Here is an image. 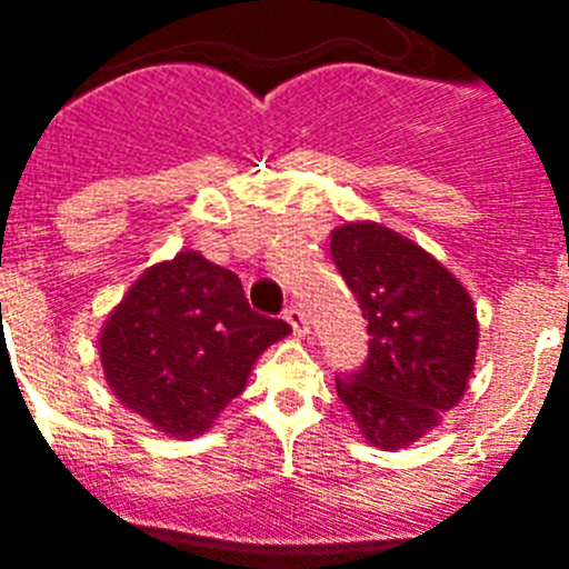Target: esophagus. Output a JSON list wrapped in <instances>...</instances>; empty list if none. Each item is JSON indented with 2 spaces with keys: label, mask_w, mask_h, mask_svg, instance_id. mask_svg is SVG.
<instances>
[{
  "label": "esophagus",
  "mask_w": 569,
  "mask_h": 569,
  "mask_svg": "<svg viewBox=\"0 0 569 569\" xmlns=\"http://www.w3.org/2000/svg\"><path fill=\"white\" fill-rule=\"evenodd\" d=\"M281 319L288 321L290 330H293L296 336H305V333H308V321H305V313H301L299 308H293V305H290V308L284 310V316H281Z\"/></svg>",
  "instance_id": "1"
}]
</instances>
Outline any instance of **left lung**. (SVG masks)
I'll return each instance as SVG.
<instances>
[{"label":"left lung","mask_w":569,"mask_h":569,"mask_svg":"<svg viewBox=\"0 0 569 569\" xmlns=\"http://www.w3.org/2000/svg\"><path fill=\"white\" fill-rule=\"evenodd\" d=\"M330 256L370 336L365 365L336 376V393L370 445H413L465 396L479 345L476 308L450 270L381 224L336 228Z\"/></svg>","instance_id":"left-lung-1"}]
</instances>
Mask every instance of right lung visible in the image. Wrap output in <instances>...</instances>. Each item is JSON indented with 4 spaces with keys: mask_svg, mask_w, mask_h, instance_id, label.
Masks as SVG:
<instances>
[{
    "mask_svg": "<svg viewBox=\"0 0 569 569\" xmlns=\"http://www.w3.org/2000/svg\"><path fill=\"white\" fill-rule=\"evenodd\" d=\"M288 333L250 310L233 270L188 250L139 276L110 313L99 356L124 407L184 439L213 425L261 350Z\"/></svg>",
    "mask_w": 569,
    "mask_h": 569,
    "instance_id": "add662e5",
    "label": "right lung"
}]
</instances>
